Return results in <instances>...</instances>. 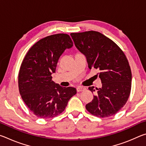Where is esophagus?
Listing matches in <instances>:
<instances>
[{
  "instance_id": "esophagus-1",
  "label": "esophagus",
  "mask_w": 146,
  "mask_h": 146,
  "mask_svg": "<svg viewBox=\"0 0 146 146\" xmlns=\"http://www.w3.org/2000/svg\"><path fill=\"white\" fill-rule=\"evenodd\" d=\"M86 89L82 87V86H78L76 88V91H77V92H80V91H84Z\"/></svg>"
}]
</instances>
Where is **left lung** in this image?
<instances>
[{"mask_svg": "<svg viewBox=\"0 0 146 146\" xmlns=\"http://www.w3.org/2000/svg\"><path fill=\"white\" fill-rule=\"evenodd\" d=\"M76 48L86 56L90 69L99 71L102 86L89 87L95 92L86 104L91 114L98 117L114 115L125 104L131 88V71L122 49L114 42L98 31L71 33Z\"/></svg>", "mask_w": 146, "mask_h": 146, "instance_id": "obj_1", "label": "left lung"}]
</instances>
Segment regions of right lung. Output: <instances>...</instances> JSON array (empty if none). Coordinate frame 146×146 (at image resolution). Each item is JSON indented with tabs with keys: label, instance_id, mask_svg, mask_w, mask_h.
<instances>
[{
	"label": "right lung",
	"instance_id": "obj_1",
	"mask_svg": "<svg viewBox=\"0 0 146 146\" xmlns=\"http://www.w3.org/2000/svg\"><path fill=\"white\" fill-rule=\"evenodd\" d=\"M73 46L68 34L52 35L35 44L23 59L19 73V92L38 117L49 118L60 115L76 93L75 88L62 87L51 76L62 54Z\"/></svg>",
	"mask_w": 146,
	"mask_h": 146
}]
</instances>
